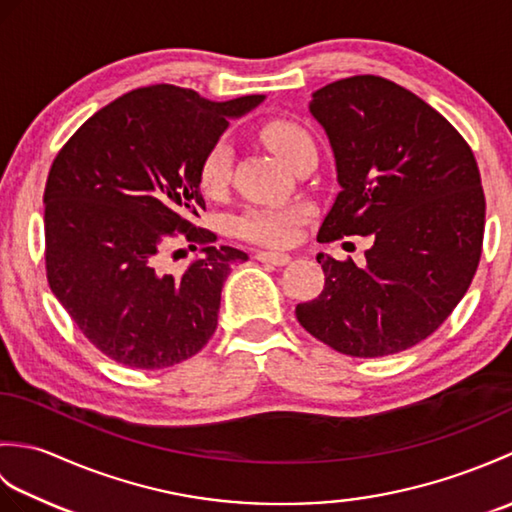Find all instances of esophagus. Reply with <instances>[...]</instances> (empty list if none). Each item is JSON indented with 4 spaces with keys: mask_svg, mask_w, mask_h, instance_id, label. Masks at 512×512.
Listing matches in <instances>:
<instances>
[{
    "mask_svg": "<svg viewBox=\"0 0 512 512\" xmlns=\"http://www.w3.org/2000/svg\"><path fill=\"white\" fill-rule=\"evenodd\" d=\"M255 259H257V262L273 264V266H286V264H290V255H286V253H273V250H257Z\"/></svg>",
    "mask_w": 512,
    "mask_h": 512,
    "instance_id": "1",
    "label": "esophagus"
}]
</instances>
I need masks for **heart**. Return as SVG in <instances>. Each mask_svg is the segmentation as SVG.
<instances>
[{
	"label": "heart",
	"mask_w": 512,
	"mask_h": 512,
	"mask_svg": "<svg viewBox=\"0 0 512 512\" xmlns=\"http://www.w3.org/2000/svg\"><path fill=\"white\" fill-rule=\"evenodd\" d=\"M264 143L275 151V154L290 165L301 151L314 147L312 136L299 123L284 121H268L262 127ZM231 162L233 151L231 145L220 143L209 149L200 165V189L215 198L220 195L228 180H231ZM308 209L301 204H262L248 206L231 220V228L237 237L248 239V242L264 244V246H286L295 239L299 224L306 220Z\"/></svg>",
	"instance_id": "obj_1"
}]
</instances>
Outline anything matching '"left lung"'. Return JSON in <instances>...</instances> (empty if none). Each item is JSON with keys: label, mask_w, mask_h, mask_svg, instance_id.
I'll return each instance as SVG.
<instances>
[{"label": "left lung", "mask_w": 512, "mask_h": 512, "mask_svg": "<svg viewBox=\"0 0 512 512\" xmlns=\"http://www.w3.org/2000/svg\"><path fill=\"white\" fill-rule=\"evenodd\" d=\"M339 195L319 242L372 239L365 266L317 255L321 295L297 321L332 350L389 356L436 332L480 264L484 191L471 147L447 118L383 76L358 74L312 94Z\"/></svg>", "instance_id": "8db88e82"}]
</instances>
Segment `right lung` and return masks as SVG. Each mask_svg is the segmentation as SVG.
Masks as SVG:
<instances>
[{"mask_svg":"<svg viewBox=\"0 0 512 512\" xmlns=\"http://www.w3.org/2000/svg\"><path fill=\"white\" fill-rule=\"evenodd\" d=\"M262 101L215 103L178 85H149L88 118L54 158L43 191L48 284L112 361L173 367L209 343L224 281L248 255L213 246L217 235L193 224L204 209L200 165L228 118ZM178 232L205 257L167 274L161 255Z\"/></svg>","mask_w":512,"mask_h":512,"instance_id":"right-lung-1","label":"right lung"}]
</instances>
